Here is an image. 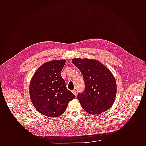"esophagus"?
<instances>
[{"instance_id":"esophagus-1","label":"esophagus","mask_w":146,"mask_h":146,"mask_svg":"<svg viewBox=\"0 0 146 146\" xmlns=\"http://www.w3.org/2000/svg\"><path fill=\"white\" fill-rule=\"evenodd\" d=\"M72 93L73 94L75 95V96H76V95H77V92H76V91L75 90H72Z\"/></svg>"}]
</instances>
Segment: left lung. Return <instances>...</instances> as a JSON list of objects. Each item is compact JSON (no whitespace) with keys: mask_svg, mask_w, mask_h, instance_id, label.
I'll list each match as a JSON object with an SVG mask.
<instances>
[{"mask_svg":"<svg viewBox=\"0 0 146 146\" xmlns=\"http://www.w3.org/2000/svg\"><path fill=\"white\" fill-rule=\"evenodd\" d=\"M72 63L84 78L85 91L77 97L84 110L98 115L109 109L117 94L116 80L111 71L94 59L73 58Z\"/></svg>","mask_w":146,"mask_h":146,"instance_id":"obj_1","label":"left lung"}]
</instances>
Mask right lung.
Listing matches in <instances>:
<instances>
[{
  "label": "right lung",
  "mask_w": 146,
  "mask_h": 146,
  "mask_svg": "<svg viewBox=\"0 0 146 146\" xmlns=\"http://www.w3.org/2000/svg\"><path fill=\"white\" fill-rule=\"evenodd\" d=\"M65 60H52L41 65L34 74L29 85V95L34 107L49 117L63 114L75 95L68 90L61 72Z\"/></svg>",
  "instance_id": "obj_1"
}]
</instances>
